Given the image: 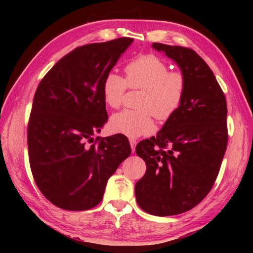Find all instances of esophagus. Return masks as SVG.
<instances>
[{"instance_id": "1", "label": "esophagus", "mask_w": 253, "mask_h": 253, "mask_svg": "<svg viewBox=\"0 0 253 253\" xmlns=\"http://www.w3.org/2000/svg\"><path fill=\"white\" fill-rule=\"evenodd\" d=\"M129 142H130V147H131V150L132 152H135V149H136V144H137V140L136 139H129Z\"/></svg>"}]
</instances>
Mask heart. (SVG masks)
I'll list each match as a JSON object with an SVG mask.
<instances>
[{"instance_id": "b5f03b06", "label": "heart", "mask_w": 253, "mask_h": 253, "mask_svg": "<svg viewBox=\"0 0 253 253\" xmlns=\"http://www.w3.org/2000/svg\"><path fill=\"white\" fill-rule=\"evenodd\" d=\"M127 87L140 89L139 111L124 110L112 115L110 129L130 138L149 135L155 128L153 115L168 121L179 110L184 101L187 80L181 72H169V66L155 54H143L128 63L125 78L109 73L102 84V96L107 106L117 109Z\"/></svg>"}]
</instances>
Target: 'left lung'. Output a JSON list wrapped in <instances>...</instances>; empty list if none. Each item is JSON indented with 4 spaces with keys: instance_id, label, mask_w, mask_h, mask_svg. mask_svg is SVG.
<instances>
[{
    "instance_id": "obj_1",
    "label": "left lung",
    "mask_w": 253,
    "mask_h": 253,
    "mask_svg": "<svg viewBox=\"0 0 253 253\" xmlns=\"http://www.w3.org/2000/svg\"><path fill=\"white\" fill-rule=\"evenodd\" d=\"M185 75L184 101L157 137L137 144L147 164L135 186L144 212L157 216L189 211L212 189L227 148L226 98L211 68L189 47L152 44Z\"/></svg>"
}]
</instances>
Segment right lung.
I'll return each mask as SVG.
<instances>
[{
  "label": "right lung",
  "mask_w": 253,
  "mask_h": 253,
  "mask_svg": "<svg viewBox=\"0 0 253 253\" xmlns=\"http://www.w3.org/2000/svg\"><path fill=\"white\" fill-rule=\"evenodd\" d=\"M132 41L123 37L78 46L38 85L27 131L29 163L42 195L58 208L98 206L107 180L131 153L124 135L92 136L107 121L102 84Z\"/></svg>",
  "instance_id": "obj_1"
}]
</instances>
